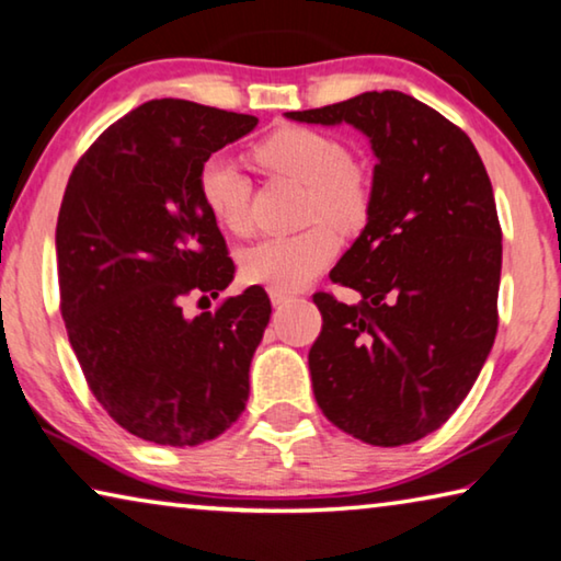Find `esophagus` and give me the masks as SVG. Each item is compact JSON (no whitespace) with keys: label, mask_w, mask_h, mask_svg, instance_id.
Listing matches in <instances>:
<instances>
[{"label":"esophagus","mask_w":561,"mask_h":561,"mask_svg":"<svg viewBox=\"0 0 561 561\" xmlns=\"http://www.w3.org/2000/svg\"><path fill=\"white\" fill-rule=\"evenodd\" d=\"M270 299H272V305H274V307H282V305H287V301L291 299V295H289V291L270 289Z\"/></svg>","instance_id":"1"}]
</instances>
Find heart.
I'll use <instances>...</instances> for the list:
<instances>
[{"label": "heart", "instance_id": "obj_1", "mask_svg": "<svg viewBox=\"0 0 561 561\" xmlns=\"http://www.w3.org/2000/svg\"><path fill=\"white\" fill-rule=\"evenodd\" d=\"M256 157L272 172L307 186V217L319 225L299 234L266 237L249 247L242 254V274L247 282L262 287L297 291L319 277L340 252V237L332 225L342 232H354L367 221L369 182L352 164L344 141L312 127L277 129L256 147ZM199 197L229 234L247 237L252 232L249 182L234 159L215 154L202 164Z\"/></svg>", "mask_w": 561, "mask_h": 561}]
</instances>
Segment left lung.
I'll list each match as a JSON object with an SVG mask.
<instances>
[{"mask_svg": "<svg viewBox=\"0 0 561 561\" xmlns=\"http://www.w3.org/2000/svg\"><path fill=\"white\" fill-rule=\"evenodd\" d=\"M287 117L352 124L377 157L367 227L329 274L362 299L314 295L317 404L375 447L412 444L455 414L494 344L502 227L492 182L457 124L392 89Z\"/></svg>", "mask_w": 561, "mask_h": 561, "instance_id": "1", "label": "left lung"}]
</instances>
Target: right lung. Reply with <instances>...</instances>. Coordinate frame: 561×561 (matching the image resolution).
<instances>
[{
	"label": "right lung",
	"instance_id": "obj_1",
	"mask_svg": "<svg viewBox=\"0 0 561 561\" xmlns=\"http://www.w3.org/2000/svg\"><path fill=\"white\" fill-rule=\"evenodd\" d=\"M254 127L252 114L145 102L102 131L67 182L61 319L96 402L139 439L197 447L247 407L249 364L272 314L266 291L249 287L192 319L182 301L219 297L234 277L199 169Z\"/></svg>",
	"mask_w": 561,
	"mask_h": 561
}]
</instances>
